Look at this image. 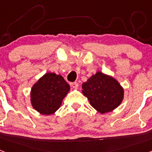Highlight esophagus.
<instances>
[{
  "mask_svg": "<svg viewBox=\"0 0 152 152\" xmlns=\"http://www.w3.org/2000/svg\"><path fill=\"white\" fill-rule=\"evenodd\" d=\"M70 85L72 86V87L73 88H77V87H78V83H77V82H72V83H70Z\"/></svg>",
  "mask_w": 152,
  "mask_h": 152,
  "instance_id": "esophagus-1",
  "label": "esophagus"
}]
</instances>
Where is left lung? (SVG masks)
Listing matches in <instances>:
<instances>
[{"label": "left lung", "instance_id": "1", "mask_svg": "<svg viewBox=\"0 0 152 152\" xmlns=\"http://www.w3.org/2000/svg\"><path fill=\"white\" fill-rule=\"evenodd\" d=\"M82 93L91 105L100 113L111 112L119 107L124 91L117 80L111 76L97 72L82 84Z\"/></svg>", "mask_w": 152, "mask_h": 152}]
</instances>
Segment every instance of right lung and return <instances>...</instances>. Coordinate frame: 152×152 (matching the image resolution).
Wrapping results in <instances>:
<instances>
[{
  "mask_svg": "<svg viewBox=\"0 0 152 152\" xmlns=\"http://www.w3.org/2000/svg\"><path fill=\"white\" fill-rule=\"evenodd\" d=\"M69 90V84L62 76L50 72L45 74L31 89L32 106L41 114H53L61 105Z\"/></svg>",
  "mask_w": 152,
  "mask_h": 152,
  "instance_id": "add662e5",
  "label": "right lung"
}]
</instances>
